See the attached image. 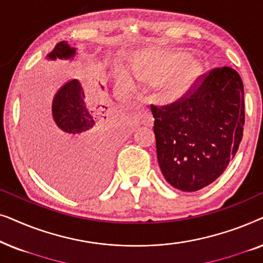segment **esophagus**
I'll use <instances>...</instances> for the list:
<instances>
[{"instance_id": "1", "label": "esophagus", "mask_w": 263, "mask_h": 263, "mask_svg": "<svg viewBox=\"0 0 263 263\" xmlns=\"http://www.w3.org/2000/svg\"><path fill=\"white\" fill-rule=\"evenodd\" d=\"M139 116L141 117L143 124H146V125H152V123H153L152 118L148 117V116H147V115L143 114V110H140V111H139Z\"/></svg>"}]
</instances>
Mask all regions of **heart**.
<instances>
[{
    "instance_id": "heart-1",
    "label": "heart",
    "mask_w": 263,
    "mask_h": 263,
    "mask_svg": "<svg viewBox=\"0 0 263 263\" xmlns=\"http://www.w3.org/2000/svg\"><path fill=\"white\" fill-rule=\"evenodd\" d=\"M203 64L200 60H189L185 52L158 55L136 63L134 74L141 80L156 81V91L161 98L177 99L190 91L203 74ZM114 79L118 87L132 91L136 82L133 74L124 67L114 69Z\"/></svg>"
}]
</instances>
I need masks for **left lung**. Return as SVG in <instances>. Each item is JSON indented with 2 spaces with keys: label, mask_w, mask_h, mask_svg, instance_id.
<instances>
[{
  "label": "left lung",
  "mask_w": 263,
  "mask_h": 263,
  "mask_svg": "<svg viewBox=\"0 0 263 263\" xmlns=\"http://www.w3.org/2000/svg\"><path fill=\"white\" fill-rule=\"evenodd\" d=\"M161 174L176 189L196 192L214 182L243 138L244 88L230 67L200 78L188 97L170 105H151Z\"/></svg>",
  "instance_id": "obj_1"
}]
</instances>
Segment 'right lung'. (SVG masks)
<instances>
[{
	"label": "right lung",
	"mask_w": 263,
	"mask_h": 263,
	"mask_svg": "<svg viewBox=\"0 0 263 263\" xmlns=\"http://www.w3.org/2000/svg\"><path fill=\"white\" fill-rule=\"evenodd\" d=\"M75 53L77 49L60 42L46 57L69 60ZM114 117V107L99 88L82 86L77 79L63 85L52 100L53 122L34 153L42 175L68 195L88 197L99 193L109 179L117 143Z\"/></svg>",
	"instance_id": "add662e5"
}]
</instances>
